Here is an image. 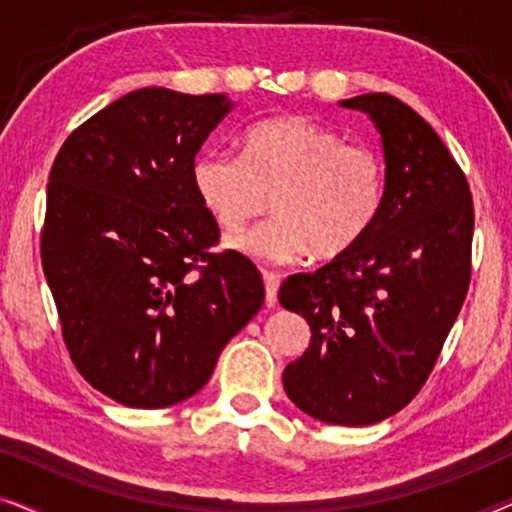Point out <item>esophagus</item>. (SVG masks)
<instances>
[{
    "label": "esophagus",
    "instance_id": "obj_1",
    "mask_svg": "<svg viewBox=\"0 0 512 512\" xmlns=\"http://www.w3.org/2000/svg\"><path fill=\"white\" fill-rule=\"evenodd\" d=\"M265 282V305L275 307L277 305V291H279V277L272 272H263Z\"/></svg>",
    "mask_w": 512,
    "mask_h": 512
}]
</instances>
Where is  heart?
Returning a JSON list of instances; mask_svg holds the SVG:
<instances>
[{"mask_svg": "<svg viewBox=\"0 0 512 512\" xmlns=\"http://www.w3.org/2000/svg\"><path fill=\"white\" fill-rule=\"evenodd\" d=\"M193 191L207 214L237 230L263 212L272 193L277 214L228 247L270 265L303 261L312 251L335 258L354 249L380 219L387 165L373 146L349 144L338 130L284 116L244 132L242 156L202 151L191 167Z\"/></svg>", "mask_w": 512, "mask_h": 512, "instance_id": "1", "label": "heart"}]
</instances>
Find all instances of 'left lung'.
Instances as JSON below:
<instances>
[{"label": "left lung", "mask_w": 512, "mask_h": 512, "mask_svg": "<svg viewBox=\"0 0 512 512\" xmlns=\"http://www.w3.org/2000/svg\"><path fill=\"white\" fill-rule=\"evenodd\" d=\"M340 104L380 130L387 193L354 249L279 289V303L312 328L284 389L314 419L366 426L403 410L429 380L471 284L475 221L466 174L415 109L387 93Z\"/></svg>", "instance_id": "8db88e82"}]
</instances>
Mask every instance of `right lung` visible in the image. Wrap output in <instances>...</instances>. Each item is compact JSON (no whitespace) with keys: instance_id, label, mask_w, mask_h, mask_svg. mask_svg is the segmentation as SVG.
Here are the masks:
<instances>
[{"instance_id":"obj_1","label":"right lung","mask_w":512,"mask_h":512,"mask_svg":"<svg viewBox=\"0 0 512 512\" xmlns=\"http://www.w3.org/2000/svg\"><path fill=\"white\" fill-rule=\"evenodd\" d=\"M230 107L135 90L81 123L48 174L41 265L62 340L88 384L128 408L198 394L265 300L249 258L212 251L219 223L191 181Z\"/></svg>"}]
</instances>
